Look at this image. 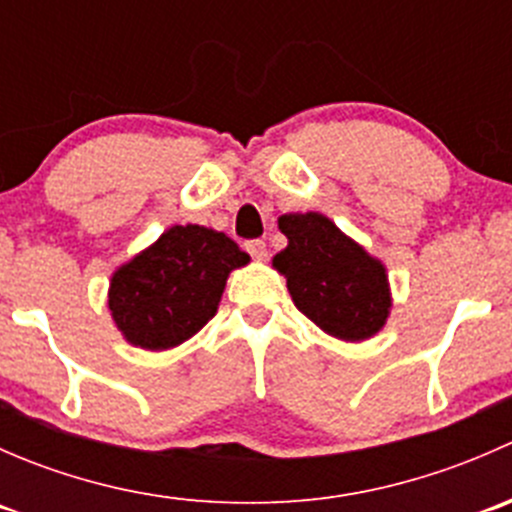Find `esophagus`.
Returning <instances> with one entry per match:
<instances>
[{
  "mask_svg": "<svg viewBox=\"0 0 512 512\" xmlns=\"http://www.w3.org/2000/svg\"><path fill=\"white\" fill-rule=\"evenodd\" d=\"M245 250L250 252L252 260H265L267 257V245L262 240H247Z\"/></svg>",
  "mask_w": 512,
  "mask_h": 512,
  "instance_id": "1",
  "label": "esophagus"
}]
</instances>
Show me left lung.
I'll return each instance as SVG.
<instances>
[{
  "instance_id": "obj_1",
  "label": "left lung",
  "mask_w": 512,
  "mask_h": 512,
  "mask_svg": "<svg viewBox=\"0 0 512 512\" xmlns=\"http://www.w3.org/2000/svg\"><path fill=\"white\" fill-rule=\"evenodd\" d=\"M287 247L272 265L287 277L294 307L344 342L379 332L391 309L386 267L319 213L282 215Z\"/></svg>"
}]
</instances>
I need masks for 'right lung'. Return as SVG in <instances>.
Here are the masks:
<instances>
[{"mask_svg":"<svg viewBox=\"0 0 512 512\" xmlns=\"http://www.w3.org/2000/svg\"><path fill=\"white\" fill-rule=\"evenodd\" d=\"M250 262L225 232L173 225L148 250L118 267L108 309L133 347L163 352L203 329L218 312L235 267Z\"/></svg>","mask_w":512,"mask_h":512,"instance_id":"obj_1","label":"right lung"}]
</instances>
